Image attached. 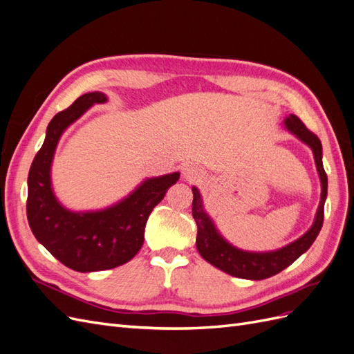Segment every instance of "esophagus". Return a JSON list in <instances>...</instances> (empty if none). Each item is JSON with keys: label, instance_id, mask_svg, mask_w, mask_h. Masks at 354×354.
Segmentation results:
<instances>
[{"label": "esophagus", "instance_id": "1", "mask_svg": "<svg viewBox=\"0 0 354 354\" xmlns=\"http://www.w3.org/2000/svg\"><path fill=\"white\" fill-rule=\"evenodd\" d=\"M183 177L187 181H190V183H198V181L203 180V177H205V173H203V171L198 165L187 164L183 168Z\"/></svg>", "mask_w": 354, "mask_h": 354}]
</instances>
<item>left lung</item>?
Segmentation results:
<instances>
[{"instance_id":"obj_1","label":"left lung","mask_w":354,"mask_h":354,"mask_svg":"<svg viewBox=\"0 0 354 354\" xmlns=\"http://www.w3.org/2000/svg\"><path fill=\"white\" fill-rule=\"evenodd\" d=\"M288 131H291L297 138L306 143L313 151L317 173L320 177V185H322V195H320V203L313 221V226L310 227L301 238L283 246L281 250L269 251V252H250L242 251L236 246H233L224 239L218 230L214 226L212 220L203 209L202 198L196 187H192L194 192V202H192V216H194L198 234H196V248L202 259L212 264L217 269L226 272L234 277L251 281H261L267 277L274 276L288 266H291L299 255L304 254L322 229L324 224V207L325 199L328 195V177L322 164V143L306 125L301 122L298 116L289 115L283 121Z\"/></svg>"}]
</instances>
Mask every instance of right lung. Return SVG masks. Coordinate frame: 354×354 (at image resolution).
Listing matches in <instances>:
<instances>
[{"mask_svg": "<svg viewBox=\"0 0 354 354\" xmlns=\"http://www.w3.org/2000/svg\"><path fill=\"white\" fill-rule=\"evenodd\" d=\"M104 102L108 97L103 93H87L55 115L28 176L26 214L32 233L62 264L81 273L109 270L130 261L145 242L152 209L180 178V173L146 178L127 198L100 211L75 212L62 205L50 177L60 136L93 104Z\"/></svg>", "mask_w": 354, "mask_h": 354, "instance_id": "right-lung-1", "label": "right lung"}]
</instances>
